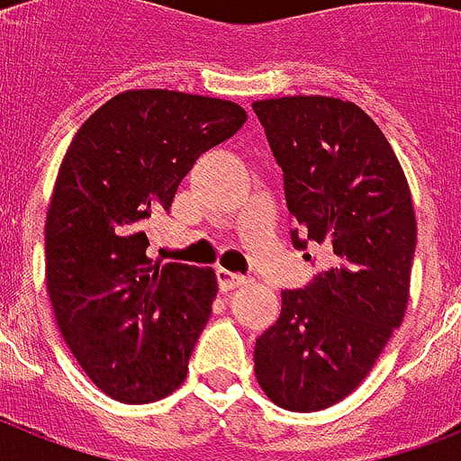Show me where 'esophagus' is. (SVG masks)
Returning a JSON list of instances; mask_svg holds the SVG:
<instances>
[{
    "label": "esophagus",
    "mask_w": 461,
    "mask_h": 461,
    "mask_svg": "<svg viewBox=\"0 0 461 461\" xmlns=\"http://www.w3.org/2000/svg\"><path fill=\"white\" fill-rule=\"evenodd\" d=\"M246 285V277L244 275H237V273H227V270H217V287L222 294H230L234 289L244 287Z\"/></svg>",
    "instance_id": "1"
}]
</instances>
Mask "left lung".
<instances>
[{
    "mask_svg": "<svg viewBox=\"0 0 461 461\" xmlns=\"http://www.w3.org/2000/svg\"><path fill=\"white\" fill-rule=\"evenodd\" d=\"M253 112L285 174L292 244L325 253L313 280L282 292L280 318L256 339V378L277 407L321 411L357 390L404 318L414 203L397 155L354 103L294 95Z\"/></svg>",
    "mask_w": 461,
    "mask_h": 461,
    "instance_id": "obj_1",
    "label": "left lung"
}]
</instances>
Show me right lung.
Returning <instances> with one entry per match:
<instances>
[{"label": "right lung", "mask_w": 461, "mask_h": 461, "mask_svg": "<svg viewBox=\"0 0 461 461\" xmlns=\"http://www.w3.org/2000/svg\"><path fill=\"white\" fill-rule=\"evenodd\" d=\"M230 100L126 90L71 140L45 224L47 294L64 342L112 400L148 404L184 383L217 294L212 270L148 256L195 159L244 126Z\"/></svg>", "instance_id": "add662e5"}]
</instances>
